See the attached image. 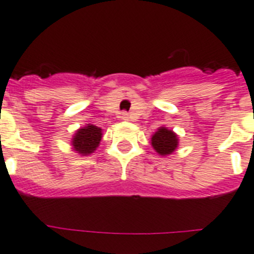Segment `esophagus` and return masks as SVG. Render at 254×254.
Returning <instances> with one entry per match:
<instances>
[{
  "label": "esophagus",
  "instance_id": "1",
  "mask_svg": "<svg viewBox=\"0 0 254 254\" xmlns=\"http://www.w3.org/2000/svg\"><path fill=\"white\" fill-rule=\"evenodd\" d=\"M120 119L123 121H129V119H130V116H129V114H127V112H121V116Z\"/></svg>",
  "mask_w": 254,
  "mask_h": 254
}]
</instances>
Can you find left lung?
Returning a JSON list of instances; mask_svg holds the SVG:
<instances>
[{
    "label": "left lung",
    "instance_id": "obj_1",
    "mask_svg": "<svg viewBox=\"0 0 254 254\" xmlns=\"http://www.w3.org/2000/svg\"><path fill=\"white\" fill-rule=\"evenodd\" d=\"M178 135L169 127H160L152 137H151V146L153 150L159 153L160 156H168L172 155L178 148Z\"/></svg>",
    "mask_w": 254,
    "mask_h": 254
}]
</instances>
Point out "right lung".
Masks as SVG:
<instances>
[{
    "label": "right lung",
    "mask_w": 254,
    "mask_h": 254,
    "mask_svg": "<svg viewBox=\"0 0 254 254\" xmlns=\"http://www.w3.org/2000/svg\"><path fill=\"white\" fill-rule=\"evenodd\" d=\"M102 129L101 127L87 124L85 127H80L73 134L71 139L72 148L76 153L81 156H87L91 155L98 148L102 140Z\"/></svg>",
    "instance_id": "1"
}]
</instances>
